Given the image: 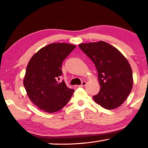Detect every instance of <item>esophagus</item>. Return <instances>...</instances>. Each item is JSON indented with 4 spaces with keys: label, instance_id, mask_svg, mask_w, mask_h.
<instances>
[{
    "label": "esophagus",
    "instance_id": "obj_1",
    "mask_svg": "<svg viewBox=\"0 0 148 148\" xmlns=\"http://www.w3.org/2000/svg\"><path fill=\"white\" fill-rule=\"evenodd\" d=\"M86 84V81H83L81 85H79V87H83V86H85Z\"/></svg>",
    "mask_w": 148,
    "mask_h": 148
}]
</instances>
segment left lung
<instances>
[{
    "label": "left lung",
    "instance_id": "left-lung-1",
    "mask_svg": "<svg viewBox=\"0 0 148 148\" xmlns=\"http://www.w3.org/2000/svg\"><path fill=\"white\" fill-rule=\"evenodd\" d=\"M79 47L95 64L100 89L93 96L107 109L120 106L132 89L133 75L127 59L115 47L104 41L82 43Z\"/></svg>",
    "mask_w": 148,
    "mask_h": 148
}]
</instances>
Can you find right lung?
<instances>
[{
  "mask_svg": "<svg viewBox=\"0 0 148 148\" xmlns=\"http://www.w3.org/2000/svg\"><path fill=\"white\" fill-rule=\"evenodd\" d=\"M76 46L68 43H52L34 54L27 66L23 85L31 101L44 112L53 113L69 102L74 90L64 81L62 64Z\"/></svg>",
  "mask_w": 148,
  "mask_h": 148,
  "instance_id": "obj_1",
  "label": "right lung"
}]
</instances>
